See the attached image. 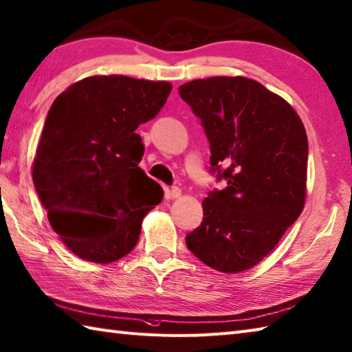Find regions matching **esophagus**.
<instances>
[{
    "mask_svg": "<svg viewBox=\"0 0 352 352\" xmlns=\"http://www.w3.org/2000/svg\"><path fill=\"white\" fill-rule=\"evenodd\" d=\"M182 195V189L177 188V186H172V188L169 189V197L170 198H178Z\"/></svg>",
    "mask_w": 352,
    "mask_h": 352,
    "instance_id": "1",
    "label": "esophagus"
}]
</instances>
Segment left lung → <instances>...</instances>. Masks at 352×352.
I'll return each instance as SVG.
<instances>
[{
    "label": "left lung",
    "mask_w": 352,
    "mask_h": 352,
    "mask_svg": "<svg viewBox=\"0 0 352 352\" xmlns=\"http://www.w3.org/2000/svg\"><path fill=\"white\" fill-rule=\"evenodd\" d=\"M178 93L201 120L210 174L227 183L203 199V221L186 245L218 272H244L274 249L304 209V123L284 99L241 76L192 80Z\"/></svg>",
    "instance_id": "obj_1"
}]
</instances>
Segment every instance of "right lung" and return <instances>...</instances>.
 Masks as SVG:
<instances>
[{
  "label": "right lung",
  "instance_id": "add662e5",
  "mask_svg": "<svg viewBox=\"0 0 352 352\" xmlns=\"http://www.w3.org/2000/svg\"><path fill=\"white\" fill-rule=\"evenodd\" d=\"M172 85L91 76L60 93L45 117L33 183L48 221L79 258L108 264L134 249L160 184L139 163L135 129L160 113Z\"/></svg>",
  "mask_w": 352,
  "mask_h": 352
}]
</instances>
